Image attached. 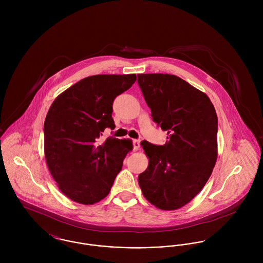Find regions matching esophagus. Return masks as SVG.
Listing matches in <instances>:
<instances>
[{
	"label": "esophagus",
	"mask_w": 263,
	"mask_h": 263,
	"mask_svg": "<svg viewBox=\"0 0 263 263\" xmlns=\"http://www.w3.org/2000/svg\"><path fill=\"white\" fill-rule=\"evenodd\" d=\"M140 149V141L139 140H134L133 141V151L137 152Z\"/></svg>",
	"instance_id": "34e87169"
}]
</instances>
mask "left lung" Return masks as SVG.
Instances as JSON below:
<instances>
[{
	"mask_svg": "<svg viewBox=\"0 0 263 263\" xmlns=\"http://www.w3.org/2000/svg\"><path fill=\"white\" fill-rule=\"evenodd\" d=\"M153 120L168 134L163 146L142 142L149 166L139 175L144 196L160 210L188 203L205 185L218 157V117L203 92L179 77L139 74Z\"/></svg>",
	"mask_w": 263,
	"mask_h": 263,
	"instance_id": "obj_1",
	"label": "left lung"
}]
</instances>
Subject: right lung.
Wrapping results in <instances>:
<instances>
[{
    "mask_svg": "<svg viewBox=\"0 0 263 263\" xmlns=\"http://www.w3.org/2000/svg\"><path fill=\"white\" fill-rule=\"evenodd\" d=\"M137 76L87 77L59 95L44 121V154L61 191L76 202L93 204L110 191L123 159L133 150L130 140L98 139L114 129L112 104Z\"/></svg>",
    "mask_w": 263,
    "mask_h": 263,
    "instance_id": "1",
    "label": "right lung"
}]
</instances>
